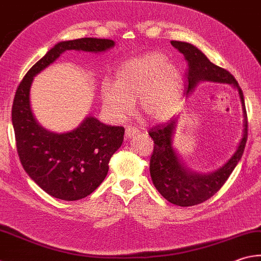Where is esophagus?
<instances>
[{"label": "esophagus", "mask_w": 261, "mask_h": 261, "mask_svg": "<svg viewBox=\"0 0 261 261\" xmlns=\"http://www.w3.org/2000/svg\"><path fill=\"white\" fill-rule=\"evenodd\" d=\"M139 133H140V130L135 128L134 126H128L125 130V137H126V139H130L132 136L139 134Z\"/></svg>", "instance_id": "1"}]
</instances>
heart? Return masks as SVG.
Wrapping results in <instances>:
<instances>
[{
	"label": "heart",
	"mask_w": 261,
	"mask_h": 261,
	"mask_svg": "<svg viewBox=\"0 0 261 261\" xmlns=\"http://www.w3.org/2000/svg\"><path fill=\"white\" fill-rule=\"evenodd\" d=\"M106 109L116 119H125L139 97L141 115L151 122H165L179 110L183 80L165 54L151 52L129 59L118 67L115 83L102 85Z\"/></svg>",
	"instance_id": "b5f03b06"
}]
</instances>
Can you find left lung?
<instances>
[{
	"instance_id": "obj_1",
	"label": "left lung",
	"mask_w": 261,
	"mask_h": 261,
	"mask_svg": "<svg viewBox=\"0 0 261 261\" xmlns=\"http://www.w3.org/2000/svg\"><path fill=\"white\" fill-rule=\"evenodd\" d=\"M170 43L183 53L188 62V70L185 72L186 95H190L200 82L232 84L239 91L244 118L243 135L235 153L219 169L208 174H200L188 168L174 149L173 136L178 117L166 124L155 125L149 130V135L154 142L150 159V175L155 189L170 203L179 207H191L204 202L217 193L242 158L248 139V117L243 92L232 73L210 62L198 47L190 43L178 41Z\"/></svg>"
}]
</instances>
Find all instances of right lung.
Returning a JSON list of instances; mask_svg holds the SVG:
<instances>
[{"instance_id":"add662e5","label":"right lung","mask_w":261,"mask_h":261,"mask_svg":"<svg viewBox=\"0 0 261 261\" xmlns=\"http://www.w3.org/2000/svg\"><path fill=\"white\" fill-rule=\"evenodd\" d=\"M114 46L111 39L92 37L58 43L28 70L17 88L12 125L19 158L28 176L53 198L75 201L95 191L106 178L112 154L122 144L125 128L106 125L92 116L62 134L43 128L29 99L34 77L66 51L99 53Z\"/></svg>"}]
</instances>
